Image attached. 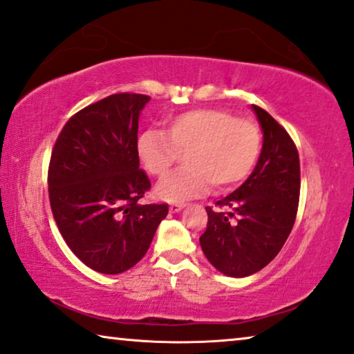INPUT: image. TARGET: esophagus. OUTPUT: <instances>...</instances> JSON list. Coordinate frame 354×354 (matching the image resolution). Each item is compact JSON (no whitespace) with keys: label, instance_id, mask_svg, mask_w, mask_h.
I'll list each match as a JSON object with an SVG mask.
<instances>
[{"label":"esophagus","instance_id":"34e87169","mask_svg":"<svg viewBox=\"0 0 354 354\" xmlns=\"http://www.w3.org/2000/svg\"><path fill=\"white\" fill-rule=\"evenodd\" d=\"M183 207H185L183 203H172V204L169 205V210H171V212H180Z\"/></svg>","mask_w":354,"mask_h":354}]
</instances>
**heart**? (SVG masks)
<instances>
[{
    "mask_svg": "<svg viewBox=\"0 0 354 354\" xmlns=\"http://www.w3.org/2000/svg\"><path fill=\"white\" fill-rule=\"evenodd\" d=\"M261 153V133L250 118L225 109H192L166 120V133L150 128L139 136L138 156L155 178L166 177L185 155V167L162 180L156 194L166 201L226 192L241 185Z\"/></svg>",
    "mask_w": 354,
    "mask_h": 354,
    "instance_id": "b5f03b06",
    "label": "heart"
}]
</instances>
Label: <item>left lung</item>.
I'll use <instances>...</instances> for the list:
<instances>
[{"label": "left lung", "mask_w": 354, "mask_h": 354, "mask_svg": "<svg viewBox=\"0 0 354 354\" xmlns=\"http://www.w3.org/2000/svg\"><path fill=\"white\" fill-rule=\"evenodd\" d=\"M264 133L258 165L245 182L216 207H205L207 230L199 237L205 258L227 277H247L266 268L295 225L301 165L295 140L264 109L253 104Z\"/></svg>", "instance_id": "left-lung-1"}]
</instances>
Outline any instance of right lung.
I'll list each match as a JSON object with an SVG mask.
<instances>
[{
	"label": "right lung",
	"mask_w": 354,
	"mask_h": 354,
	"mask_svg": "<svg viewBox=\"0 0 354 354\" xmlns=\"http://www.w3.org/2000/svg\"><path fill=\"white\" fill-rule=\"evenodd\" d=\"M150 96L115 93L74 113L53 145L48 199L75 257L101 274L144 258L167 204H139L150 189L139 169V113Z\"/></svg>",
	"instance_id": "obj_1"
}]
</instances>
